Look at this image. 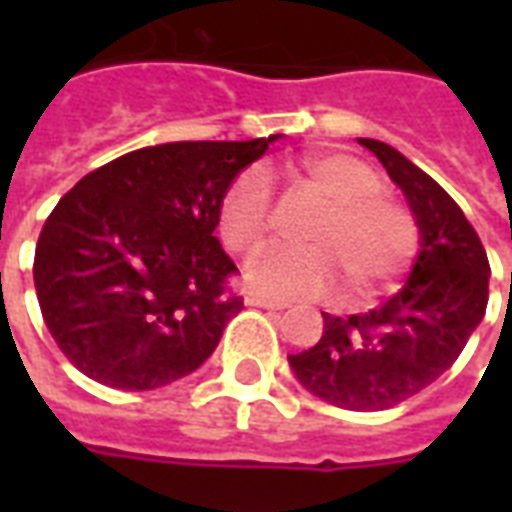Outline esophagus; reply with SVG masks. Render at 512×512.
Masks as SVG:
<instances>
[{"mask_svg":"<svg viewBox=\"0 0 512 512\" xmlns=\"http://www.w3.org/2000/svg\"><path fill=\"white\" fill-rule=\"evenodd\" d=\"M246 304L263 307V310H285V307H288V301L271 299V296H263V293H249V296H246Z\"/></svg>","mask_w":512,"mask_h":512,"instance_id":"1","label":"esophagus"}]
</instances>
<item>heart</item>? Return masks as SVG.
<instances>
[{
  "mask_svg": "<svg viewBox=\"0 0 512 512\" xmlns=\"http://www.w3.org/2000/svg\"><path fill=\"white\" fill-rule=\"evenodd\" d=\"M299 175L332 202L307 233L312 246H274L246 266L255 290L293 299L326 296L351 279V293L370 296L395 279L419 244V230L406 205L381 194L376 169L348 153H312ZM219 230L235 255H252L271 230V180L263 169H249L224 194Z\"/></svg>",
  "mask_w": 512,
  "mask_h": 512,
  "instance_id": "obj_1",
  "label": "heart"
}]
</instances>
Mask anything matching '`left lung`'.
Wrapping results in <instances>:
<instances>
[{"instance_id":"1","label":"left lung","mask_w":512,"mask_h":512,"mask_svg":"<svg viewBox=\"0 0 512 512\" xmlns=\"http://www.w3.org/2000/svg\"><path fill=\"white\" fill-rule=\"evenodd\" d=\"M406 194L419 255L406 285L348 318L323 312V337L290 354L304 389L348 411H381L433 384L461 356L488 304L491 266L458 202L395 147L359 139Z\"/></svg>"}]
</instances>
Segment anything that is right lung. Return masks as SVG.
I'll list each match as a JSON object with an SVG mask.
<instances>
[{
  "instance_id": "right-lung-1",
  "label": "right lung",
  "mask_w": 512,
  "mask_h": 512,
  "mask_svg": "<svg viewBox=\"0 0 512 512\" xmlns=\"http://www.w3.org/2000/svg\"><path fill=\"white\" fill-rule=\"evenodd\" d=\"M268 139L167 142L84 175L35 246V290L54 343L98 384L145 392L216 351L244 299L219 238V205Z\"/></svg>"
}]
</instances>
